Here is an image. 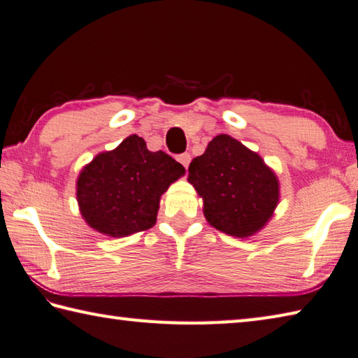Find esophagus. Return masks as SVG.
I'll return each instance as SVG.
<instances>
[{
	"label": "esophagus",
	"instance_id": "1",
	"mask_svg": "<svg viewBox=\"0 0 358 358\" xmlns=\"http://www.w3.org/2000/svg\"><path fill=\"white\" fill-rule=\"evenodd\" d=\"M177 159H178L180 163L183 164L185 167H187L189 163H191V155H189V153H181V155L177 157Z\"/></svg>",
	"mask_w": 358,
	"mask_h": 358
}]
</instances>
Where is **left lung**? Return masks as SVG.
I'll return each instance as SVG.
<instances>
[{
  "label": "left lung",
  "mask_w": 358,
  "mask_h": 358,
  "mask_svg": "<svg viewBox=\"0 0 358 358\" xmlns=\"http://www.w3.org/2000/svg\"><path fill=\"white\" fill-rule=\"evenodd\" d=\"M208 223L222 233L248 237L262 229L279 203V180L256 152L229 135H217L189 164Z\"/></svg>",
  "instance_id": "left-lung-1"
}]
</instances>
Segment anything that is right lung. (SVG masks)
<instances>
[{
	"instance_id": "right-lung-1",
	"label": "right lung",
	"mask_w": 358,
	"mask_h": 358,
	"mask_svg": "<svg viewBox=\"0 0 358 358\" xmlns=\"http://www.w3.org/2000/svg\"><path fill=\"white\" fill-rule=\"evenodd\" d=\"M185 167L163 150L150 152L130 135L115 150L96 155L77 178V203L88 225L110 237H125L155 225L159 199Z\"/></svg>"
}]
</instances>
